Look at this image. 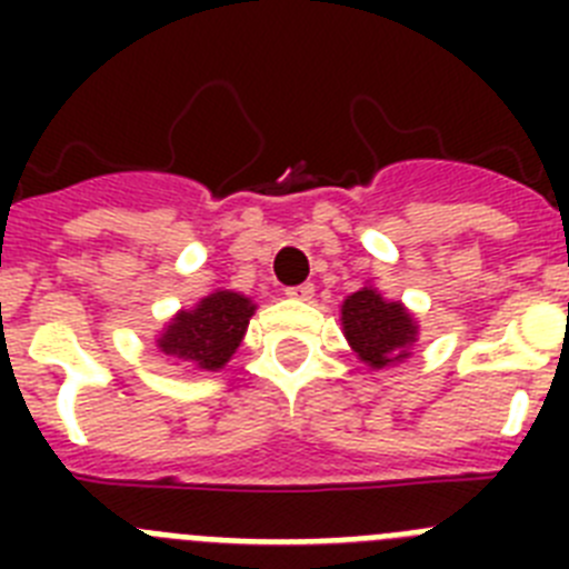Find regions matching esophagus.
Masks as SVG:
<instances>
[{
	"label": "esophagus",
	"mask_w": 569,
	"mask_h": 569,
	"mask_svg": "<svg viewBox=\"0 0 569 569\" xmlns=\"http://www.w3.org/2000/svg\"><path fill=\"white\" fill-rule=\"evenodd\" d=\"M284 296H288V299L308 301L310 296H313V284H310V281H305V284H293V288L284 290Z\"/></svg>",
	"instance_id": "obj_1"
}]
</instances>
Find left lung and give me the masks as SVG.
I'll return each mask as SVG.
<instances>
[{
  "mask_svg": "<svg viewBox=\"0 0 569 569\" xmlns=\"http://www.w3.org/2000/svg\"><path fill=\"white\" fill-rule=\"evenodd\" d=\"M341 325L347 341L353 345L361 361L370 367H385L405 359L407 347L416 341L413 316L399 301H385L376 290L365 288L347 296L341 305Z\"/></svg>",
  "mask_w": 569,
  "mask_h": 569,
  "instance_id": "8db88e82",
  "label": "left lung"
}]
</instances>
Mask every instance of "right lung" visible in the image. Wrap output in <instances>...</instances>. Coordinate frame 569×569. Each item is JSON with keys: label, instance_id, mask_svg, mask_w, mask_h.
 <instances>
[{"label": "right lung", "instance_id": "add662e5", "mask_svg": "<svg viewBox=\"0 0 569 569\" xmlns=\"http://www.w3.org/2000/svg\"><path fill=\"white\" fill-rule=\"evenodd\" d=\"M250 299L230 290L210 293L196 310H182L159 339L162 353L196 370H219L236 353L253 316Z\"/></svg>", "mask_w": 569, "mask_h": 569}]
</instances>
